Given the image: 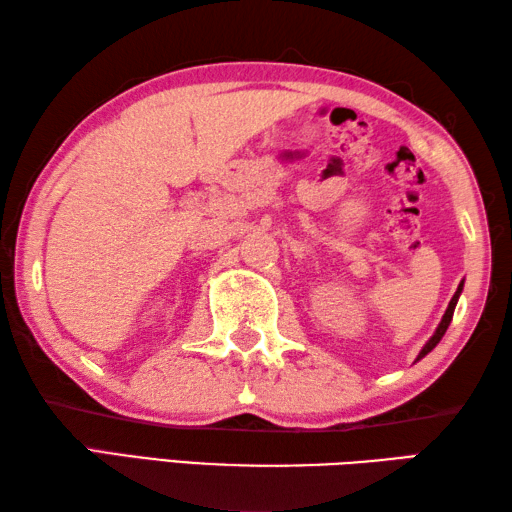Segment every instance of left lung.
<instances>
[{
	"instance_id": "8db88e82",
	"label": "left lung",
	"mask_w": 512,
	"mask_h": 512,
	"mask_svg": "<svg viewBox=\"0 0 512 512\" xmlns=\"http://www.w3.org/2000/svg\"><path fill=\"white\" fill-rule=\"evenodd\" d=\"M461 291H463V282L458 284V289H456V293H454V298L449 300V307H447V311H445V316H443V320H440V325L436 327V332H433V336L431 339L427 341V345H424V348L420 350V354H418V359L415 361H420L422 357H427V354L436 348V345L440 343V339H443L445 336V332H447V327H449V323H452V316H454V309H456V302H458V298H461Z\"/></svg>"
}]
</instances>
